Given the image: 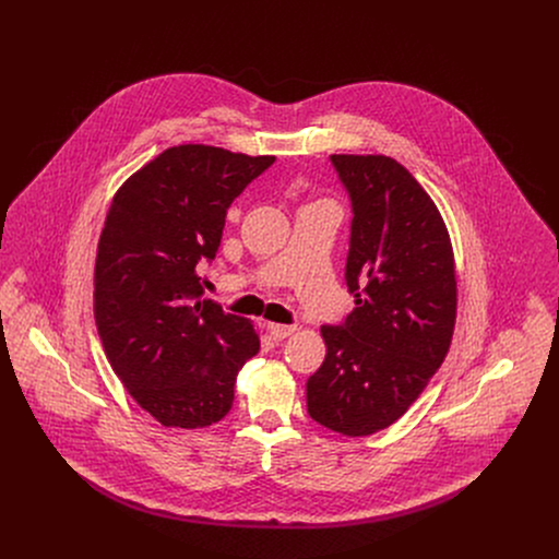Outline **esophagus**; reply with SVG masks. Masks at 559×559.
<instances>
[{
	"label": "esophagus",
	"instance_id": "34e87169",
	"mask_svg": "<svg viewBox=\"0 0 559 559\" xmlns=\"http://www.w3.org/2000/svg\"><path fill=\"white\" fill-rule=\"evenodd\" d=\"M266 331L275 337V340H286L288 335H293L297 331V326L293 324H280V322H266Z\"/></svg>",
	"mask_w": 559,
	"mask_h": 559
}]
</instances>
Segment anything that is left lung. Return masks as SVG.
<instances>
[{
    "instance_id": "8db88e82",
    "label": "left lung",
    "mask_w": 559,
    "mask_h": 559,
    "mask_svg": "<svg viewBox=\"0 0 559 559\" xmlns=\"http://www.w3.org/2000/svg\"><path fill=\"white\" fill-rule=\"evenodd\" d=\"M350 193L346 284L355 310L320 326L324 361L308 379L320 426L368 437L400 419L443 364L456 324L448 226L424 187L385 155H331Z\"/></svg>"
}]
</instances>
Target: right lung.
Returning <instances> with one entry per match:
<instances>
[{
  "mask_svg": "<svg viewBox=\"0 0 559 559\" xmlns=\"http://www.w3.org/2000/svg\"><path fill=\"white\" fill-rule=\"evenodd\" d=\"M273 160L180 144L111 200L94 264L96 329L131 399L167 428L224 419L260 350L251 320L202 299L198 264L215 258L230 204Z\"/></svg>",
  "mask_w": 559,
  "mask_h": 559,
  "instance_id": "obj_1",
  "label": "right lung"
}]
</instances>
